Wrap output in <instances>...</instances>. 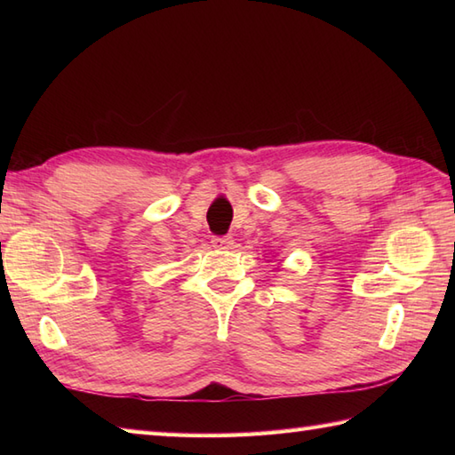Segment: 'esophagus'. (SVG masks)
Returning <instances> with one entry per match:
<instances>
[{"label":"esophagus","mask_w":455,"mask_h":455,"mask_svg":"<svg viewBox=\"0 0 455 455\" xmlns=\"http://www.w3.org/2000/svg\"><path fill=\"white\" fill-rule=\"evenodd\" d=\"M211 244L215 246V248H219V250H228L230 246L235 244V240L230 238V236H212L211 238Z\"/></svg>","instance_id":"34e87169"}]
</instances>
